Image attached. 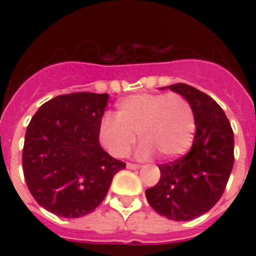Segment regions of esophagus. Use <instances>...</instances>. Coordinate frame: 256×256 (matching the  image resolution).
Here are the masks:
<instances>
[{"instance_id":"1","label":"esophagus","mask_w":256,"mask_h":256,"mask_svg":"<svg viewBox=\"0 0 256 256\" xmlns=\"http://www.w3.org/2000/svg\"><path fill=\"white\" fill-rule=\"evenodd\" d=\"M126 168H130V170H136V168H140V164H126Z\"/></svg>"}]
</instances>
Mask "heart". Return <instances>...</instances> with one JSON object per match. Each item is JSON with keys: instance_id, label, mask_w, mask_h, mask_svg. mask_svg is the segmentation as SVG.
<instances>
[{"instance_id": "heart-1", "label": "heart", "mask_w": 256, "mask_h": 256, "mask_svg": "<svg viewBox=\"0 0 256 256\" xmlns=\"http://www.w3.org/2000/svg\"><path fill=\"white\" fill-rule=\"evenodd\" d=\"M195 132V114L188 100L178 92H140L116 104V118L104 116L98 128L102 148L116 158L132 150L140 134L136 156L146 160L156 150L172 160L188 150Z\"/></svg>"}]
</instances>
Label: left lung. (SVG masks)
I'll return each mask as SVG.
<instances>
[{"label": "left lung", "instance_id": "obj_1", "mask_svg": "<svg viewBox=\"0 0 256 256\" xmlns=\"http://www.w3.org/2000/svg\"><path fill=\"white\" fill-rule=\"evenodd\" d=\"M168 88L191 104L196 132L186 156L158 166L160 182L146 198L160 215L183 222L211 210L222 196L234 166V132L211 96L186 84Z\"/></svg>", "mask_w": 256, "mask_h": 256}]
</instances>
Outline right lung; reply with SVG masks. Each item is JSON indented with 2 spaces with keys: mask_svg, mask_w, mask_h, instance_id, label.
I'll return each mask as SVG.
<instances>
[{
  "mask_svg": "<svg viewBox=\"0 0 256 256\" xmlns=\"http://www.w3.org/2000/svg\"><path fill=\"white\" fill-rule=\"evenodd\" d=\"M108 94L72 92L48 100L26 128L22 168L40 206L80 218L100 206L126 164L100 148L98 128Z\"/></svg>",
  "mask_w": 256,
  "mask_h": 256,
  "instance_id": "right-lung-1",
  "label": "right lung"
}]
</instances>
